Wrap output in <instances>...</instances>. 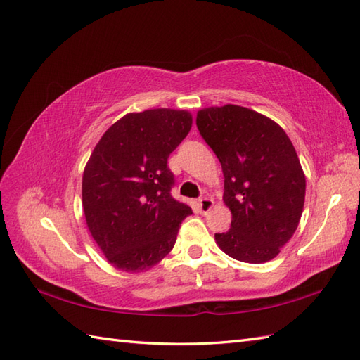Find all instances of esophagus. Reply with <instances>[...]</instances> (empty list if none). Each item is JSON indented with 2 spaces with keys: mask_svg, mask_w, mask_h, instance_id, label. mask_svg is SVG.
<instances>
[{
  "mask_svg": "<svg viewBox=\"0 0 360 360\" xmlns=\"http://www.w3.org/2000/svg\"><path fill=\"white\" fill-rule=\"evenodd\" d=\"M198 207H200V210L202 213L209 212L212 207H213V201L210 200V198H201V200H198Z\"/></svg>",
  "mask_w": 360,
  "mask_h": 360,
  "instance_id": "34e87169",
  "label": "esophagus"
}]
</instances>
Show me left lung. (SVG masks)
<instances>
[{
    "label": "left lung",
    "instance_id": "left-lung-1",
    "mask_svg": "<svg viewBox=\"0 0 360 360\" xmlns=\"http://www.w3.org/2000/svg\"><path fill=\"white\" fill-rule=\"evenodd\" d=\"M196 127L224 173L231 229L215 233L221 250L238 262L278 255L300 221L307 181L292 142L280 125L238 105L198 112Z\"/></svg>",
    "mask_w": 360,
    "mask_h": 360
}]
</instances>
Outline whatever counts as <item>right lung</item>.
I'll return each mask as SVG.
<instances>
[{
    "mask_svg": "<svg viewBox=\"0 0 360 360\" xmlns=\"http://www.w3.org/2000/svg\"><path fill=\"white\" fill-rule=\"evenodd\" d=\"M192 128L187 111L131 112L106 129L85 167L83 212L108 262L127 272L159 263L176 243L190 205L172 196L170 153Z\"/></svg>",
    "mask_w": 360,
    "mask_h": 360,
    "instance_id": "right-lung-1",
    "label": "right lung"
}]
</instances>
